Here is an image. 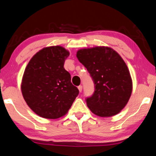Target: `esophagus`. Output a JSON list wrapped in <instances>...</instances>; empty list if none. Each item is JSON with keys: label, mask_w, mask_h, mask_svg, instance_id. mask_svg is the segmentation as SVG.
<instances>
[{"label": "esophagus", "mask_w": 156, "mask_h": 156, "mask_svg": "<svg viewBox=\"0 0 156 156\" xmlns=\"http://www.w3.org/2000/svg\"><path fill=\"white\" fill-rule=\"evenodd\" d=\"M78 89H79V91H80V92H82V85H80V86L78 87Z\"/></svg>", "instance_id": "esophagus-1"}]
</instances>
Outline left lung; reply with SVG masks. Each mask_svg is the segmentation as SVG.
<instances>
[{
    "label": "left lung",
    "instance_id": "1",
    "mask_svg": "<svg viewBox=\"0 0 156 156\" xmlns=\"http://www.w3.org/2000/svg\"><path fill=\"white\" fill-rule=\"evenodd\" d=\"M76 57L94 84V92L86 99L91 112L101 117L119 114L132 92V80L123 59L113 49L104 46L82 49Z\"/></svg>",
    "mask_w": 156,
    "mask_h": 156
}]
</instances>
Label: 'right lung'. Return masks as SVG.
<instances>
[{
    "label": "right lung",
    "mask_w": 156,
    "mask_h": 156,
    "mask_svg": "<svg viewBox=\"0 0 156 156\" xmlns=\"http://www.w3.org/2000/svg\"><path fill=\"white\" fill-rule=\"evenodd\" d=\"M69 52L61 46L44 48L27 64L21 90L30 108L44 119H58L67 114L79 89L64 68Z\"/></svg>",
    "instance_id": "right-lung-1"
}]
</instances>
